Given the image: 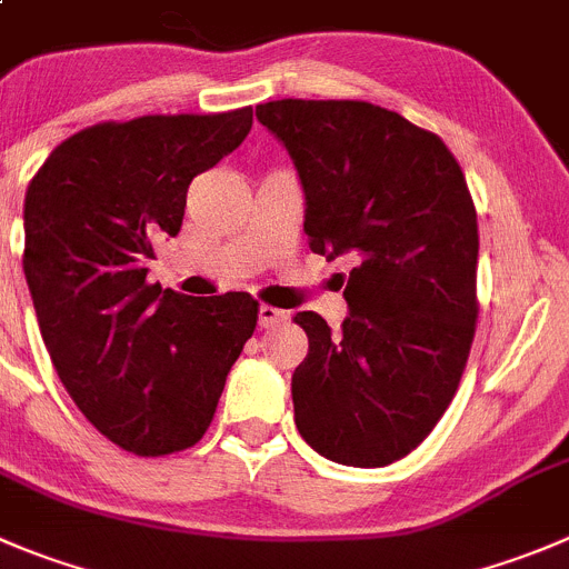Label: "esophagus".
Returning <instances> with one entry per match:
<instances>
[{
    "mask_svg": "<svg viewBox=\"0 0 569 569\" xmlns=\"http://www.w3.org/2000/svg\"><path fill=\"white\" fill-rule=\"evenodd\" d=\"M259 329H270V327H279V323L288 321V312L279 310V307H270V305H262L259 307Z\"/></svg>",
    "mask_w": 569,
    "mask_h": 569,
    "instance_id": "34e87169",
    "label": "esophagus"
}]
</instances>
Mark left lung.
Segmentation results:
<instances>
[{"mask_svg": "<svg viewBox=\"0 0 569 569\" xmlns=\"http://www.w3.org/2000/svg\"><path fill=\"white\" fill-rule=\"evenodd\" d=\"M257 119L305 189V234L349 257L340 332L296 312L310 349L293 371L301 438L343 467L416 450L467 366L478 318V214L447 144L397 111L357 100H276Z\"/></svg>", "mask_w": 569, "mask_h": 569, "instance_id": "obj_1", "label": "left lung"}]
</instances>
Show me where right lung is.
Here are the masks:
<instances>
[{"label": "right lung", "mask_w": 569, "mask_h": 569, "mask_svg": "<svg viewBox=\"0 0 569 569\" xmlns=\"http://www.w3.org/2000/svg\"><path fill=\"white\" fill-rule=\"evenodd\" d=\"M251 122V108L102 122L58 144L27 187L24 276L52 366L80 413L137 456L200 441L257 327L248 293L148 284L192 178L240 148Z\"/></svg>", "instance_id": "1"}]
</instances>
